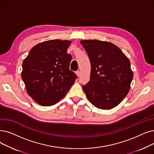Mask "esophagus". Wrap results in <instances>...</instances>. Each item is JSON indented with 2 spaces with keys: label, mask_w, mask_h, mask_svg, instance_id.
Masks as SVG:
<instances>
[{
  "label": "esophagus",
  "mask_w": 154,
  "mask_h": 154,
  "mask_svg": "<svg viewBox=\"0 0 154 154\" xmlns=\"http://www.w3.org/2000/svg\"><path fill=\"white\" fill-rule=\"evenodd\" d=\"M75 73H76V74H77V77H79V76H80V71H79V70L77 71Z\"/></svg>",
  "instance_id": "obj_1"
}]
</instances>
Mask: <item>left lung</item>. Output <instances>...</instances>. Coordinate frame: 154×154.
Segmentation results:
<instances>
[{
	"label": "left lung",
	"instance_id": "1",
	"mask_svg": "<svg viewBox=\"0 0 154 154\" xmlns=\"http://www.w3.org/2000/svg\"><path fill=\"white\" fill-rule=\"evenodd\" d=\"M89 56L90 81L82 85L87 98L97 108L111 109L128 94L133 77L128 58L117 46L97 39L82 40Z\"/></svg>",
	"mask_w": 154,
	"mask_h": 154
}]
</instances>
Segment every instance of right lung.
<instances>
[{
    "label": "right lung",
    "mask_w": 154,
    "mask_h": 154,
    "mask_svg": "<svg viewBox=\"0 0 154 154\" xmlns=\"http://www.w3.org/2000/svg\"><path fill=\"white\" fill-rule=\"evenodd\" d=\"M71 42L51 39L31 49L23 62L21 77L26 91L39 105H54L65 97L77 76L70 70Z\"/></svg>",
    "instance_id": "add662e5"
}]
</instances>
